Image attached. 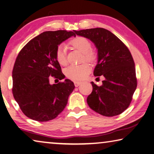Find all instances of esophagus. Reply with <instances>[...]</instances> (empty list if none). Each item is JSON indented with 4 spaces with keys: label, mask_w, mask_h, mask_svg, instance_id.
<instances>
[{
    "label": "esophagus",
    "mask_w": 154,
    "mask_h": 154,
    "mask_svg": "<svg viewBox=\"0 0 154 154\" xmlns=\"http://www.w3.org/2000/svg\"><path fill=\"white\" fill-rule=\"evenodd\" d=\"M81 85V82H79V81H74V85L75 87H79V85Z\"/></svg>",
    "instance_id": "34e87169"
}]
</instances>
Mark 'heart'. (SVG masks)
I'll use <instances>...</instances> for the list:
<instances>
[{"instance_id":"1","label":"heart","mask_w":154,"mask_h":154,"mask_svg":"<svg viewBox=\"0 0 154 154\" xmlns=\"http://www.w3.org/2000/svg\"><path fill=\"white\" fill-rule=\"evenodd\" d=\"M71 44L75 48L84 54L85 59L87 61L92 62L95 60L96 54L94 51L91 50V44L87 38L83 37H77L72 40ZM56 58L59 64L65 65L67 63V48L65 45L61 44L57 48ZM90 70L91 67L87 63L71 65L65 69V74L69 79L79 80L84 79L89 74Z\"/></svg>"}]
</instances>
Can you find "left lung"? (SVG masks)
Masks as SVG:
<instances>
[{"mask_svg": "<svg viewBox=\"0 0 154 154\" xmlns=\"http://www.w3.org/2000/svg\"><path fill=\"white\" fill-rule=\"evenodd\" d=\"M75 33L94 43L97 50L94 74L105 78L100 87L91 82L93 91L87 97L88 105L106 117L121 114L129 106L137 86L130 50L116 35L102 28L75 31Z\"/></svg>", "mask_w": 154, "mask_h": 154, "instance_id": "left-lung-1", "label": "left lung"}]
</instances>
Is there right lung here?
Returning <instances> with one entry per match:
<instances>
[{
	"label": "right lung",
	"mask_w": 154,
	"mask_h": 154,
	"mask_svg": "<svg viewBox=\"0 0 154 154\" xmlns=\"http://www.w3.org/2000/svg\"><path fill=\"white\" fill-rule=\"evenodd\" d=\"M75 31H46L29 41L19 52L12 79L15 100L24 114L40 122L56 118L67 104L75 86L72 81L50 85V76L62 80L65 75L56 58L57 48Z\"/></svg>",
	"instance_id": "add662e5"
}]
</instances>
